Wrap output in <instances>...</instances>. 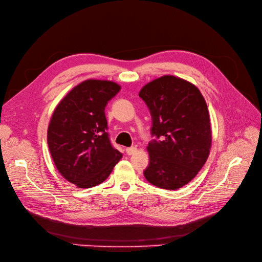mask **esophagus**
Listing matches in <instances>:
<instances>
[{"mask_svg": "<svg viewBox=\"0 0 262 262\" xmlns=\"http://www.w3.org/2000/svg\"><path fill=\"white\" fill-rule=\"evenodd\" d=\"M126 151L129 156H131V155H134L136 151H138V148H136V147H129V148L126 149Z\"/></svg>", "mask_w": 262, "mask_h": 262, "instance_id": "1", "label": "esophagus"}]
</instances>
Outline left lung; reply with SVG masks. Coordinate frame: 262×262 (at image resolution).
<instances>
[{
  "label": "left lung",
  "instance_id": "8db88e82",
  "mask_svg": "<svg viewBox=\"0 0 262 262\" xmlns=\"http://www.w3.org/2000/svg\"><path fill=\"white\" fill-rule=\"evenodd\" d=\"M139 96L152 118L148 144V182L165 190L188 184L209 157L212 132L205 99L197 87L183 79L163 76L146 84Z\"/></svg>",
  "mask_w": 262,
  "mask_h": 262
}]
</instances>
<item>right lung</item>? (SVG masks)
I'll use <instances>...</instances> for the list:
<instances>
[{
	"label": "right lung",
	"instance_id": "1",
	"mask_svg": "<svg viewBox=\"0 0 262 262\" xmlns=\"http://www.w3.org/2000/svg\"><path fill=\"white\" fill-rule=\"evenodd\" d=\"M120 86L112 81L86 80L61 99L48 128L54 164L79 188L102 183L122 155L111 144L104 110Z\"/></svg>",
	"mask_w": 262,
	"mask_h": 262
}]
</instances>
